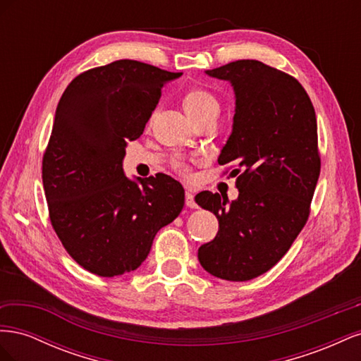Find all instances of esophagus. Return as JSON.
<instances>
[{
  "instance_id": "34e87169",
  "label": "esophagus",
  "mask_w": 361,
  "mask_h": 361,
  "mask_svg": "<svg viewBox=\"0 0 361 361\" xmlns=\"http://www.w3.org/2000/svg\"><path fill=\"white\" fill-rule=\"evenodd\" d=\"M185 204L191 207V209H195V207H197V203H195V200H194V194L191 191L185 192Z\"/></svg>"
}]
</instances>
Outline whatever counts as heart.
<instances>
[{"mask_svg": "<svg viewBox=\"0 0 361 361\" xmlns=\"http://www.w3.org/2000/svg\"><path fill=\"white\" fill-rule=\"evenodd\" d=\"M183 108L191 118H195L209 111H218L220 110V104H218L212 93L202 89H194L183 96ZM174 169L183 174L188 173V167L180 161L174 162Z\"/></svg>", "mask_w": 361, "mask_h": 361, "instance_id": "obj_1", "label": "heart"}]
</instances>
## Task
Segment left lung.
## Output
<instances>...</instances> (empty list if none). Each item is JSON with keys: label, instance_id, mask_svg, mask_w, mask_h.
I'll return each mask as SVG.
<instances>
[{"label": "left lung", "instance_id": "obj_1", "mask_svg": "<svg viewBox=\"0 0 361 361\" xmlns=\"http://www.w3.org/2000/svg\"><path fill=\"white\" fill-rule=\"evenodd\" d=\"M206 75L235 92L232 134L218 164H235L239 195H195L220 224L199 262L218 279L245 281L274 267L307 221L321 171L318 125L302 85L265 63L238 60Z\"/></svg>", "mask_w": 361, "mask_h": 361}]
</instances>
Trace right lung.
<instances>
[{"instance_id":"1","label":"right lung","mask_w":361,"mask_h":361,"mask_svg":"<svg viewBox=\"0 0 361 361\" xmlns=\"http://www.w3.org/2000/svg\"><path fill=\"white\" fill-rule=\"evenodd\" d=\"M180 75L117 60L76 76L57 105L42 162L51 224L96 276L137 269L159 228L182 211L178 180L162 173L130 180L123 171L128 141L143 134L162 87Z\"/></svg>"}]
</instances>
